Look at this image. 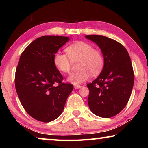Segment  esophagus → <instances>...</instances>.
<instances>
[{
    "label": "esophagus",
    "mask_w": 148,
    "mask_h": 148,
    "mask_svg": "<svg viewBox=\"0 0 148 148\" xmlns=\"http://www.w3.org/2000/svg\"><path fill=\"white\" fill-rule=\"evenodd\" d=\"M81 87H82V86H80V85H75V86H74V89H79Z\"/></svg>",
    "instance_id": "34e87169"
}]
</instances>
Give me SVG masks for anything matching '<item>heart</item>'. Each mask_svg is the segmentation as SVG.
I'll list each match as a JSON object with an SVG mask.
<instances>
[{
	"label": "heart",
	"instance_id": "obj_1",
	"mask_svg": "<svg viewBox=\"0 0 148 148\" xmlns=\"http://www.w3.org/2000/svg\"><path fill=\"white\" fill-rule=\"evenodd\" d=\"M66 53L57 52L53 63L62 73H69L72 62H77L79 70L72 73L67 78L74 85L79 84L89 78L91 74L97 75L102 71L104 65V57L100 49L93 48L88 42L77 41L66 48Z\"/></svg>",
	"mask_w": 148,
	"mask_h": 148
}]
</instances>
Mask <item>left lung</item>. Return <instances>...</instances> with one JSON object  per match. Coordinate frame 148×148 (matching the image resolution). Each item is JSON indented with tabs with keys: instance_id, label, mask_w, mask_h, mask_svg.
Instances as JSON below:
<instances>
[{
	"instance_id": "obj_1",
	"label": "left lung",
	"mask_w": 148,
	"mask_h": 148,
	"mask_svg": "<svg viewBox=\"0 0 148 148\" xmlns=\"http://www.w3.org/2000/svg\"><path fill=\"white\" fill-rule=\"evenodd\" d=\"M98 45L104 57L103 69L87 85L88 104L97 116L109 118L124 108L131 97L134 76L128 51L122 44L102 35H86Z\"/></svg>"
}]
</instances>
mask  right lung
Masks as SVG:
<instances>
[{"instance_id":"right-lung-1","label":"right lung","mask_w":148,"mask_h":148,"mask_svg":"<svg viewBox=\"0 0 148 148\" xmlns=\"http://www.w3.org/2000/svg\"><path fill=\"white\" fill-rule=\"evenodd\" d=\"M69 37L43 36L32 42L20 56L15 86L22 106L34 119L50 122L63 111L74 87L62 83L63 77L53 63L57 51Z\"/></svg>"}]
</instances>
